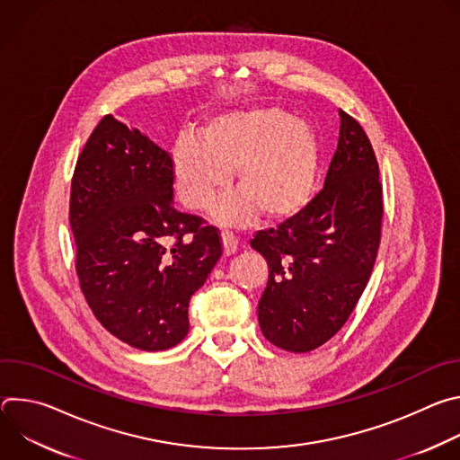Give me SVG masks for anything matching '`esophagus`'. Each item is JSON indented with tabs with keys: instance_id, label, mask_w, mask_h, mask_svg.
<instances>
[{
	"instance_id": "1",
	"label": "esophagus",
	"mask_w": 460,
	"mask_h": 460,
	"mask_svg": "<svg viewBox=\"0 0 460 460\" xmlns=\"http://www.w3.org/2000/svg\"><path fill=\"white\" fill-rule=\"evenodd\" d=\"M222 243L226 254H233L238 249V238L231 231H222Z\"/></svg>"
}]
</instances>
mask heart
<instances>
[{"mask_svg":"<svg viewBox=\"0 0 460 460\" xmlns=\"http://www.w3.org/2000/svg\"><path fill=\"white\" fill-rule=\"evenodd\" d=\"M233 190L217 208L226 224H247L256 211L270 222L305 208L318 171V144L307 121L279 107L213 118L199 135H183L172 149L174 183L187 209L208 208L229 181Z\"/></svg>","mask_w":460,"mask_h":460,"instance_id":"1","label":"heart"}]
</instances>
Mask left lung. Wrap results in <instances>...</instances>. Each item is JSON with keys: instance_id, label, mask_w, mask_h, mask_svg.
I'll use <instances>...</instances> for the list:
<instances>
[{"instance_id": "obj_1", "label": "left lung", "mask_w": 460, "mask_h": 460, "mask_svg": "<svg viewBox=\"0 0 460 460\" xmlns=\"http://www.w3.org/2000/svg\"><path fill=\"white\" fill-rule=\"evenodd\" d=\"M339 114L341 138L323 189L295 217L251 240L270 266L260 330L291 353L316 349L341 332L367 286L382 234L375 151L362 125Z\"/></svg>"}]
</instances>
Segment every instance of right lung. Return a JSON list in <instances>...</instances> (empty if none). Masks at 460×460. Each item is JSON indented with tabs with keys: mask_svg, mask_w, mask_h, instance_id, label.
<instances>
[{
	"mask_svg": "<svg viewBox=\"0 0 460 460\" xmlns=\"http://www.w3.org/2000/svg\"><path fill=\"white\" fill-rule=\"evenodd\" d=\"M169 153L111 114L78 156L69 222L82 293L105 330L142 351L189 332V300L222 256V236L172 206Z\"/></svg>",
	"mask_w": 460,
	"mask_h": 460,
	"instance_id": "right-lung-1",
	"label": "right lung"
}]
</instances>
